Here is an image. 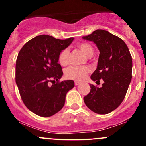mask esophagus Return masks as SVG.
<instances>
[{
	"instance_id": "34e87169",
	"label": "esophagus",
	"mask_w": 146,
	"mask_h": 146,
	"mask_svg": "<svg viewBox=\"0 0 146 146\" xmlns=\"http://www.w3.org/2000/svg\"><path fill=\"white\" fill-rule=\"evenodd\" d=\"M79 84H80V82H78V81H75V85H78Z\"/></svg>"
}]
</instances>
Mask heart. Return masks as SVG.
Returning <instances> with one entry per match:
<instances>
[{"instance_id":"heart-1","label":"heart","mask_w":146,"mask_h":146,"mask_svg":"<svg viewBox=\"0 0 146 146\" xmlns=\"http://www.w3.org/2000/svg\"><path fill=\"white\" fill-rule=\"evenodd\" d=\"M78 48L88 57L92 56L94 54L93 47L88 43H80L78 44ZM58 63L61 66H65L68 65L69 61V50L64 48L58 54ZM90 72L88 67H78V66H70L65 70V77L68 79L81 81L85 78L86 75Z\"/></svg>"}]
</instances>
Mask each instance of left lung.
<instances>
[{
    "label": "left lung",
    "mask_w": 146,
    "mask_h": 146,
    "mask_svg": "<svg viewBox=\"0 0 146 146\" xmlns=\"http://www.w3.org/2000/svg\"><path fill=\"white\" fill-rule=\"evenodd\" d=\"M82 39L92 41L100 50L97 69L91 75L96 82L102 79L101 88L90 85L84 97L87 107L94 112L106 114L117 108L124 99L132 78V58L121 39L103 29H97Z\"/></svg>",
    "instance_id": "8db88e82"
}]
</instances>
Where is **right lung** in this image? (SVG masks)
<instances>
[{"label":"right lung","mask_w":146,"mask_h":146,"mask_svg":"<svg viewBox=\"0 0 146 146\" xmlns=\"http://www.w3.org/2000/svg\"><path fill=\"white\" fill-rule=\"evenodd\" d=\"M73 39L62 40L39 35L28 41L19 51L15 82L25 105L36 115L48 117L58 112L64 107L66 93L74 87L73 80L59 81L63 71L58 63L59 53ZM48 82L53 85L49 86Z\"/></svg>","instance_id":"add662e5"}]
</instances>
